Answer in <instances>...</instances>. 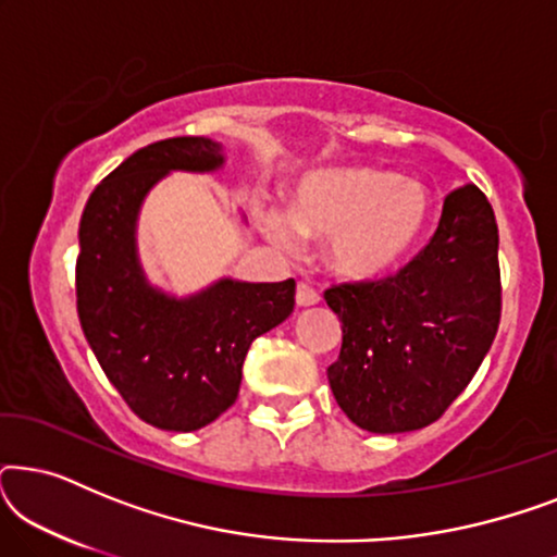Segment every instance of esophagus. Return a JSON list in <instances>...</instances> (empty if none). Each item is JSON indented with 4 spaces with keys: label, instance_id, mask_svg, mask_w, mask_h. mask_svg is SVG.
Returning <instances> with one entry per match:
<instances>
[{
    "label": "esophagus",
    "instance_id": "obj_1",
    "mask_svg": "<svg viewBox=\"0 0 557 557\" xmlns=\"http://www.w3.org/2000/svg\"><path fill=\"white\" fill-rule=\"evenodd\" d=\"M296 304H299V307H311V304H319V292L314 286L299 281V286H296Z\"/></svg>",
    "mask_w": 557,
    "mask_h": 557
}]
</instances>
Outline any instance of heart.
<instances>
[{
    "label": "heart",
    "instance_id": "1",
    "mask_svg": "<svg viewBox=\"0 0 557 557\" xmlns=\"http://www.w3.org/2000/svg\"><path fill=\"white\" fill-rule=\"evenodd\" d=\"M433 200L418 182L375 166L311 174L296 189L292 220L265 215V233L284 250L296 248V227L332 240V263L349 278H377L413 253L431 223Z\"/></svg>",
    "mask_w": 557,
    "mask_h": 557
}]
</instances>
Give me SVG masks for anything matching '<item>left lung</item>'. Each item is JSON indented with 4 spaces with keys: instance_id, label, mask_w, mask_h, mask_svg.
Listing matches in <instances>:
<instances>
[{
    "instance_id": "1",
    "label": "left lung",
    "mask_w": 557,
    "mask_h": 557,
    "mask_svg": "<svg viewBox=\"0 0 557 557\" xmlns=\"http://www.w3.org/2000/svg\"><path fill=\"white\" fill-rule=\"evenodd\" d=\"M324 299L342 322V349L326 375L349 421L370 433L438 421L499 330V233L486 195L456 187L436 233L403 269L332 284Z\"/></svg>"
}]
</instances>
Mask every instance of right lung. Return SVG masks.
<instances>
[{"mask_svg": "<svg viewBox=\"0 0 557 557\" xmlns=\"http://www.w3.org/2000/svg\"><path fill=\"white\" fill-rule=\"evenodd\" d=\"M220 164V147L202 136L149 144L101 180L78 227L83 334L126 406L162 431H197L223 416L238 398L250 342L294 311V278H223L189 299H172L144 278L134 243L144 195L166 172Z\"/></svg>", "mask_w": 557, "mask_h": 557, "instance_id": "obj_1", "label": "right lung"}]
</instances>
